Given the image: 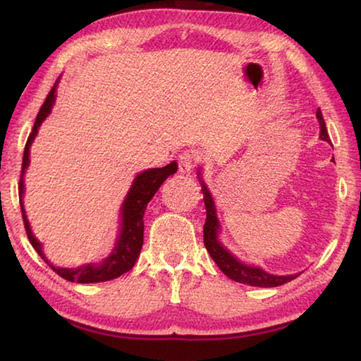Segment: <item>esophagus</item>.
<instances>
[{"mask_svg": "<svg viewBox=\"0 0 361 361\" xmlns=\"http://www.w3.org/2000/svg\"><path fill=\"white\" fill-rule=\"evenodd\" d=\"M197 161H199V156L195 154L194 151H185L181 152L178 156V169L181 173H191L194 167L197 166Z\"/></svg>", "mask_w": 361, "mask_h": 361, "instance_id": "34e87169", "label": "esophagus"}]
</instances>
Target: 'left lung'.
Wrapping results in <instances>:
<instances>
[{"label":"left lung","instance_id":"8db88e82","mask_svg":"<svg viewBox=\"0 0 361 361\" xmlns=\"http://www.w3.org/2000/svg\"><path fill=\"white\" fill-rule=\"evenodd\" d=\"M317 118L320 122V138L329 142L328 130L323 121V116L320 109H317ZM202 181V178H199ZM202 192H204V204L207 210V219L204 224V245L207 252L210 253L213 261L216 262L218 267L221 269L223 274H226L231 280H235L239 283L252 285V286H262V288H272V286H280L286 282H291L293 279H296L299 274H291V276H274V274H267L264 269L248 266L245 262H242L235 258L234 255L229 253V250H226L218 240V232H219V221L216 216L215 204H213L212 194L207 189L205 183L202 181Z\"/></svg>","mask_w":361,"mask_h":361}]
</instances>
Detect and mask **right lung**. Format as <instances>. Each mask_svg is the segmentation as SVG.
Returning a JSON list of instances; mask_svg holds the SVG:
<instances>
[{
    "mask_svg": "<svg viewBox=\"0 0 361 361\" xmlns=\"http://www.w3.org/2000/svg\"><path fill=\"white\" fill-rule=\"evenodd\" d=\"M59 79L57 82L54 84V87L51 89V92L47 94L44 103L41 105V109L38 116H36L35 126L32 133L28 135L25 149H23V159H22V173H20V183H19V199H20V209H22V218H23V224H25V231L28 235V240L32 243L33 248L38 252V255L44 259L51 269L56 274H59L60 277L68 280V282H76V283H99V282H108V280L118 279L122 274H126L127 271L135 266V261L140 255V250L143 247V231H145V223H143V216H145V210L146 205H148L149 200L152 199V195L156 194V191L164 181H166L170 175H173L176 172V162H170L166 167L161 169H148L142 172L140 175L135 176V180L132 183L130 191L127 192L124 204H122L121 209V234L116 240L114 250L111 255L108 256L106 259H103L100 264H85L76 269H68V267H56L52 266L51 262L46 259L44 253H42L41 243L35 239L32 229H30L28 219L25 215V210H23V202H22V195H23V173H25V169L30 164V146H32L33 140L38 133V127L41 126V122L47 118V114L51 113V108L54 105V100H56V89H57Z\"/></svg>",
    "mask_w": 361,
    "mask_h": 361,
    "instance_id": "obj_1",
    "label": "right lung"
}]
</instances>
